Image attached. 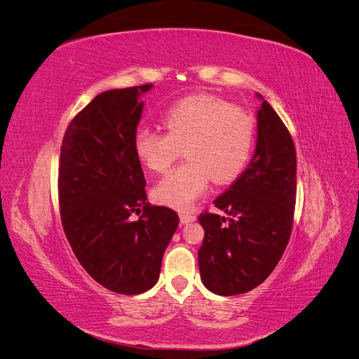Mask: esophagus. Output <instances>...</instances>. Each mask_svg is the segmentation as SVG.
<instances>
[{
	"label": "esophagus",
	"mask_w": 359,
	"mask_h": 359,
	"mask_svg": "<svg viewBox=\"0 0 359 359\" xmlns=\"http://www.w3.org/2000/svg\"><path fill=\"white\" fill-rule=\"evenodd\" d=\"M194 220H196V215L189 214V212H180V222H181V224H187V223H191Z\"/></svg>",
	"instance_id": "esophagus-1"
}]
</instances>
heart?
I'll return each instance as SVG.
<instances>
[{
	"mask_svg": "<svg viewBox=\"0 0 359 359\" xmlns=\"http://www.w3.org/2000/svg\"><path fill=\"white\" fill-rule=\"evenodd\" d=\"M168 132L142 128L135 135V153L151 172H165L184 149L187 161L158 181L157 202L187 210L212 178L227 184L240 177L253 153L255 116L210 94L186 97L165 115Z\"/></svg>",
	"mask_w": 359,
	"mask_h": 359,
	"instance_id": "1",
	"label": "heart"
}]
</instances>
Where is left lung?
I'll return each instance as SVG.
<instances>
[{"instance_id":"left-lung-1","label":"left lung","mask_w":359,"mask_h":359,"mask_svg":"<svg viewBox=\"0 0 359 359\" xmlns=\"http://www.w3.org/2000/svg\"><path fill=\"white\" fill-rule=\"evenodd\" d=\"M260 97V95H259ZM297 199V151L287 127L264 100L257 111V142L248 168L203 211L199 269L206 289L222 297L257 287L287 247Z\"/></svg>"}]
</instances>
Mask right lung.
<instances>
[{
    "mask_svg": "<svg viewBox=\"0 0 359 359\" xmlns=\"http://www.w3.org/2000/svg\"><path fill=\"white\" fill-rule=\"evenodd\" d=\"M151 83L99 94L64 133L58 202L76 259L97 283L121 295L153 287L178 214L147 201L135 135ZM140 219L133 222L131 215Z\"/></svg>",
    "mask_w": 359,
    "mask_h": 359,
    "instance_id": "obj_1",
    "label": "right lung"
}]
</instances>
